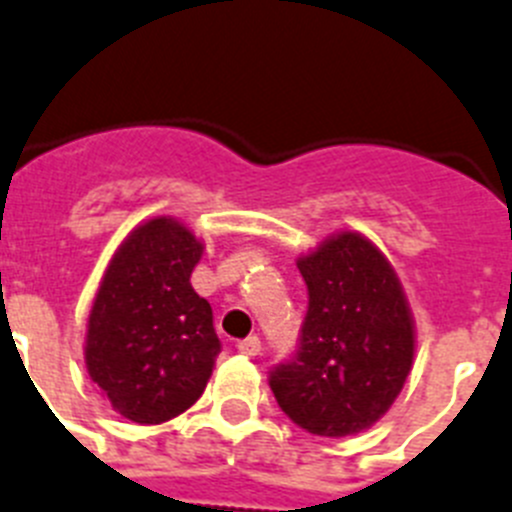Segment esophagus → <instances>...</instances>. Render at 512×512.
Listing matches in <instances>:
<instances>
[{"mask_svg":"<svg viewBox=\"0 0 512 512\" xmlns=\"http://www.w3.org/2000/svg\"><path fill=\"white\" fill-rule=\"evenodd\" d=\"M237 348H240V353H245V356H257V353L262 351V343L257 336H250L245 338V341L237 343Z\"/></svg>","mask_w":512,"mask_h":512,"instance_id":"1","label":"esophagus"}]
</instances>
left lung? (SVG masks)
Wrapping results in <instances>:
<instances>
[{"label": "left lung", "instance_id": "obj_1", "mask_svg": "<svg viewBox=\"0 0 512 512\" xmlns=\"http://www.w3.org/2000/svg\"><path fill=\"white\" fill-rule=\"evenodd\" d=\"M308 313L300 346L270 371L280 409L305 432L346 437L379 422L414 361V321L391 262L341 232L300 257Z\"/></svg>", "mask_w": 512, "mask_h": 512}]
</instances>
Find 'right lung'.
<instances>
[{
  "label": "right lung",
  "mask_w": 512,
  "mask_h": 512,
  "mask_svg": "<svg viewBox=\"0 0 512 512\" xmlns=\"http://www.w3.org/2000/svg\"><path fill=\"white\" fill-rule=\"evenodd\" d=\"M204 245L171 217L138 224L95 293L85 366L121 417L161 424L202 396L222 343L191 288Z\"/></svg>",
  "instance_id": "add662e5"
}]
</instances>
